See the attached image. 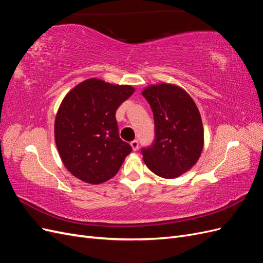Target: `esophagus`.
Instances as JSON below:
<instances>
[{
    "label": "esophagus",
    "instance_id": "esophagus-1",
    "mask_svg": "<svg viewBox=\"0 0 263 263\" xmlns=\"http://www.w3.org/2000/svg\"><path fill=\"white\" fill-rule=\"evenodd\" d=\"M130 146H132V148H133V150L134 151H137L138 150V147H139V142H138V140H133L132 142H130Z\"/></svg>",
    "mask_w": 263,
    "mask_h": 263
}]
</instances>
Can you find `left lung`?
Segmentation results:
<instances>
[{
    "label": "left lung",
    "mask_w": 263,
    "mask_h": 263,
    "mask_svg": "<svg viewBox=\"0 0 263 263\" xmlns=\"http://www.w3.org/2000/svg\"><path fill=\"white\" fill-rule=\"evenodd\" d=\"M141 94L154 113V145L141 150L150 171L164 179H176L197 162L204 147L200 110L190 94L171 83L149 85Z\"/></svg>",
    "instance_id": "1"
}]
</instances>
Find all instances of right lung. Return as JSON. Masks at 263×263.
Masks as SVG:
<instances>
[{"label":"right lung","mask_w":263,"mask_h":263,"mask_svg":"<svg viewBox=\"0 0 263 263\" xmlns=\"http://www.w3.org/2000/svg\"><path fill=\"white\" fill-rule=\"evenodd\" d=\"M134 91L132 85L92 78L63 98L54 119V141L72 176L100 184L118 172L132 147L119 138L115 113Z\"/></svg>","instance_id":"obj_1"}]
</instances>
